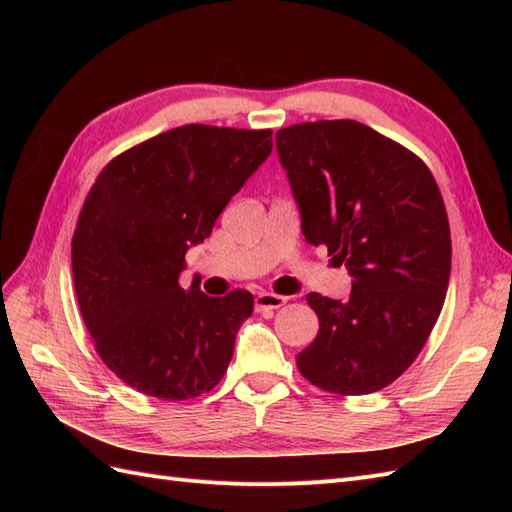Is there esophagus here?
I'll list each match as a JSON object with an SVG mask.
<instances>
[{
    "label": "esophagus",
    "mask_w": 512,
    "mask_h": 512,
    "mask_svg": "<svg viewBox=\"0 0 512 512\" xmlns=\"http://www.w3.org/2000/svg\"><path fill=\"white\" fill-rule=\"evenodd\" d=\"M288 299L282 297V294H273V292H260L256 297V312H269V309L282 307Z\"/></svg>",
    "instance_id": "obj_1"
}]
</instances>
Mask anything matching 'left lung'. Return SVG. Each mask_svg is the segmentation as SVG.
Here are the masks:
<instances>
[{"label":"left lung","mask_w":512,"mask_h":512,"mask_svg":"<svg viewBox=\"0 0 512 512\" xmlns=\"http://www.w3.org/2000/svg\"><path fill=\"white\" fill-rule=\"evenodd\" d=\"M305 241L354 277L350 299L307 294L320 329L297 354L322 391L367 395L414 363L451 277V228L427 164L352 119L294 123L275 134Z\"/></svg>","instance_id":"left-lung-1"}]
</instances>
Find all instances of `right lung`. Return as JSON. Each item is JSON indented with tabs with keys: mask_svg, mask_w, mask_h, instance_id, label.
<instances>
[{
	"mask_svg": "<svg viewBox=\"0 0 512 512\" xmlns=\"http://www.w3.org/2000/svg\"><path fill=\"white\" fill-rule=\"evenodd\" d=\"M271 134L190 123L119 153L91 185L72 237L76 301L104 365L138 393L194 399L226 374L252 292L207 297L179 277Z\"/></svg>",
	"mask_w": 512,
	"mask_h": 512,
	"instance_id": "obj_1",
	"label": "right lung"
}]
</instances>
